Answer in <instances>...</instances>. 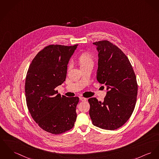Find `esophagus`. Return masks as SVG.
Listing matches in <instances>:
<instances>
[{"label": "esophagus", "mask_w": 159, "mask_h": 159, "mask_svg": "<svg viewBox=\"0 0 159 159\" xmlns=\"http://www.w3.org/2000/svg\"><path fill=\"white\" fill-rule=\"evenodd\" d=\"M80 100L81 101H87V98H85L83 97H80Z\"/></svg>", "instance_id": "34e87169"}]
</instances>
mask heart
<instances>
[{"label": "heart", "mask_w": 159, "mask_h": 159, "mask_svg": "<svg viewBox=\"0 0 159 159\" xmlns=\"http://www.w3.org/2000/svg\"><path fill=\"white\" fill-rule=\"evenodd\" d=\"M78 63L80 68L86 66L89 64H93V55L89 52H85L81 53L78 59Z\"/></svg>", "instance_id": "1"}]
</instances>
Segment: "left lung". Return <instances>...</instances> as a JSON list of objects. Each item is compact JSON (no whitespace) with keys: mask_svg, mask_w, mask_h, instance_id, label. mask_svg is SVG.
Segmentation results:
<instances>
[{"mask_svg":"<svg viewBox=\"0 0 159 159\" xmlns=\"http://www.w3.org/2000/svg\"><path fill=\"white\" fill-rule=\"evenodd\" d=\"M98 52L96 79L107 87L102 102L89 99V115L96 127L115 130L122 127L131 116L136 106L138 84L128 58L111 43H93Z\"/></svg>","mask_w":159,"mask_h":159,"instance_id":"1","label":"left lung"}]
</instances>
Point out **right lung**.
Wrapping results in <instances>:
<instances>
[{"mask_svg":"<svg viewBox=\"0 0 159 159\" xmlns=\"http://www.w3.org/2000/svg\"><path fill=\"white\" fill-rule=\"evenodd\" d=\"M78 44L49 45L36 55L25 80L28 110L43 130L53 134L64 133L74 126L79 98L61 97L55 89L66 80L67 64Z\"/></svg>","mask_w":159,"mask_h":159,"instance_id":"1","label":"right lung"}]
</instances>
